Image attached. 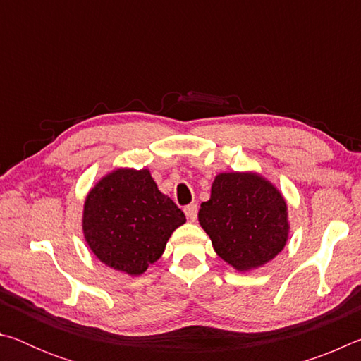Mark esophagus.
Here are the masks:
<instances>
[{"label": "esophagus", "mask_w": 361, "mask_h": 361, "mask_svg": "<svg viewBox=\"0 0 361 361\" xmlns=\"http://www.w3.org/2000/svg\"><path fill=\"white\" fill-rule=\"evenodd\" d=\"M185 215L188 218V221L194 223L195 219H197V205H194V204L186 205L185 207Z\"/></svg>", "instance_id": "1"}]
</instances>
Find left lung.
Returning <instances> with one entry per match:
<instances>
[{
	"mask_svg": "<svg viewBox=\"0 0 361 361\" xmlns=\"http://www.w3.org/2000/svg\"><path fill=\"white\" fill-rule=\"evenodd\" d=\"M199 223L219 258L239 272L272 261L290 234L285 197L256 172L218 173Z\"/></svg>",
	"mask_w": 361,
	"mask_h": 361,
	"instance_id": "8db88e82",
	"label": "left lung"
}]
</instances>
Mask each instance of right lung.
Listing matches in <instances>:
<instances>
[{
  "instance_id": "add662e5",
  "label": "right lung",
  "mask_w": 361,
  "mask_h": 361,
  "mask_svg": "<svg viewBox=\"0 0 361 361\" xmlns=\"http://www.w3.org/2000/svg\"><path fill=\"white\" fill-rule=\"evenodd\" d=\"M186 216L159 191L148 169L119 167L85 195L82 232L103 264L142 276L161 258L170 235Z\"/></svg>"
}]
</instances>
